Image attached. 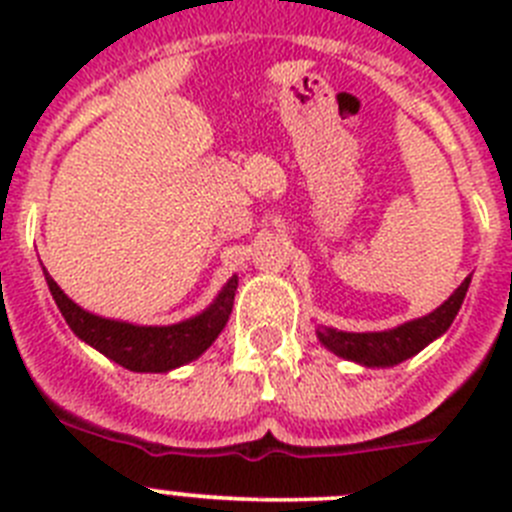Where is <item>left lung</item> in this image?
I'll return each instance as SVG.
<instances>
[{
    "label": "left lung",
    "mask_w": 512,
    "mask_h": 512,
    "mask_svg": "<svg viewBox=\"0 0 512 512\" xmlns=\"http://www.w3.org/2000/svg\"><path fill=\"white\" fill-rule=\"evenodd\" d=\"M469 282H472V277L464 279L456 287L454 295L443 302L441 307L428 312L425 318L410 320V323H402L392 330H379V333H346V330L336 328H318L315 333H318L320 343L336 356H341V359L356 361L361 366H395L400 361L415 356L418 351H423L428 343L436 341L441 333L449 330L461 302L467 297Z\"/></svg>",
    "instance_id": "left-lung-1"
}]
</instances>
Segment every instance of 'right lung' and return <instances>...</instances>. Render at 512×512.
<instances>
[{"label": "right lung", "instance_id": "1", "mask_svg": "<svg viewBox=\"0 0 512 512\" xmlns=\"http://www.w3.org/2000/svg\"><path fill=\"white\" fill-rule=\"evenodd\" d=\"M45 282H48V289H51L61 315L81 341L97 348L99 354L125 366L130 372L153 374L171 372L176 366L189 364V361L205 354L228 323L235 289H238V277L228 279L223 292L215 297V302L205 312L182 320V323L133 325L122 323V320L99 318L94 312L79 307L74 300L63 295V289L48 277V271H45Z\"/></svg>", "mask_w": 512, "mask_h": 512}]
</instances>
